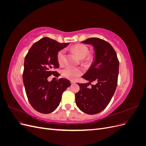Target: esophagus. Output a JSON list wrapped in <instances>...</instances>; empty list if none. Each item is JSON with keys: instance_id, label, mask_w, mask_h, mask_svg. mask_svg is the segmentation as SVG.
Listing matches in <instances>:
<instances>
[{"instance_id": "1", "label": "esophagus", "mask_w": 146, "mask_h": 146, "mask_svg": "<svg viewBox=\"0 0 146 146\" xmlns=\"http://www.w3.org/2000/svg\"><path fill=\"white\" fill-rule=\"evenodd\" d=\"M70 83H71L72 85H73V84L76 83V82H74V81H73V80H70Z\"/></svg>"}]
</instances>
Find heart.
I'll return each instance as SVG.
<instances>
[{
	"label": "heart",
	"instance_id": "b5f03b06",
	"mask_svg": "<svg viewBox=\"0 0 146 146\" xmlns=\"http://www.w3.org/2000/svg\"><path fill=\"white\" fill-rule=\"evenodd\" d=\"M72 50L76 53L77 55L82 58L83 62L90 63L92 60L91 55H86L88 53V47L83 44H77L72 47ZM56 59L60 66H63L65 63V50L62 49L58 51L56 55ZM83 70L79 68L67 67L62 70V76L69 80H75L82 74Z\"/></svg>",
	"mask_w": 146,
	"mask_h": 146
}]
</instances>
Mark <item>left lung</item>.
<instances>
[{
	"label": "left lung",
	"instance_id": "left-lung-1",
	"mask_svg": "<svg viewBox=\"0 0 146 146\" xmlns=\"http://www.w3.org/2000/svg\"><path fill=\"white\" fill-rule=\"evenodd\" d=\"M94 47V61L82 78L88 83H78L80 91L76 94V102L82 111L88 114L101 112L112 99L117 85L119 62L116 53L110 43L98 38H91L82 41ZM96 84L92 88L91 82Z\"/></svg>",
	"mask_w": 146,
	"mask_h": 146
}]
</instances>
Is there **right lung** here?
Wrapping results in <instances>:
<instances>
[{"mask_svg":"<svg viewBox=\"0 0 146 146\" xmlns=\"http://www.w3.org/2000/svg\"><path fill=\"white\" fill-rule=\"evenodd\" d=\"M68 44L42 38L33 44L25 57L23 77L26 94L32 107L39 113L48 114L55 111L63 92L70 86L66 78L47 80L51 75L60 76L54 71V69L59 68L56 55Z\"/></svg>","mask_w":146,"mask_h":146,"instance_id":"1","label":"right lung"}]
</instances>
